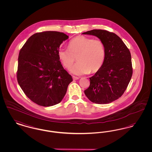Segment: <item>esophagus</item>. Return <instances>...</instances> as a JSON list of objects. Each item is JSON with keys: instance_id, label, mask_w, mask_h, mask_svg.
Wrapping results in <instances>:
<instances>
[{"instance_id": "34e87169", "label": "esophagus", "mask_w": 152, "mask_h": 152, "mask_svg": "<svg viewBox=\"0 0 152 152\" xmlns=\"http://www.w3.org/2000/svg\"><path fill=\"white\" fill-rule=\"evenodd\" d=\"M72 78L74 80L79 79V77H76V76H73Z\"/></svg>"}]
</instances>
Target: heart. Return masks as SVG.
Returning a JSON list of instances; mask_svg holds the SVG:
<instances>
[{
  "label": "heart",
  "instance_id": "1",
  "mask_svg": "<svg viewBox=\"0 0 152 152\" xmlns=\"http://www.w3.org/2000/svg\"><path fill=\"white\" fill-rule=\"evenodd\" d=\"M68 47L69 49H59L58 56L66 69L72 66L77 58L78 63L70 69L73 74L83 75L96 72L101 68L105 52L104 43L100 39L80 35L70 41Z\"/></svg>",
  "mask_w": 152,
  "mask_h": 152
}]
</instances>
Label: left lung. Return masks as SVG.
Wrapping results in <instances>:
<instances>
[{
  "label": "left lung",
  "mask_w": 152,
  "mask_h": 152,
  "mask_svg": "<svg viewBox=\"0 0 152 152\" xmlns=\"http://www.w3.org/2000/svg\"><path fill=\"white\" fill-rule=\"evenodd\" d=\"M97 37L104 44L105 56L101 68L89 78L90 86L84 91L88 99L96 104H109L120 98L132 76L129 49L116 34L102 29L83 33Z\"/></svg>",
  "instance_id": "obj_1"
}]
</instances>
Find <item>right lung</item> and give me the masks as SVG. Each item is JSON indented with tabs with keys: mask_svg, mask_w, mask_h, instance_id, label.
<instances>
[{
	"mask_svg": "<svg viewBox=\"0 0 152 152\" xmlns=\"http://www.w3.org/2000/svg\"><path fill=\"white\" fill-rule=\"evenodd\" d=\"M68 39L57 31L36 33L19 52L18 82L25 94L39 105L50 107L60 102L73 81L58 56L60 44Z\"/></svg>",
	"mask_w": 152,
	"mask_h": 152,
	"instance_id": "add662e5",
	"label": "right lung"
}]
</instances>
